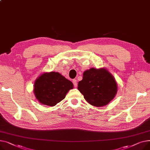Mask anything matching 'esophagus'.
I'll use <instances>...</instances> for the list:
<instances>
[{"instance_id":"esophagus-1","label":"esophagus","mask_w":150,"mask_h":150,"mask_svg":"<svg viewBox=\"0 0 150 150\" xmlns=\"http://www.w3.org/2000/svg\"><path fill=\"white\" fill-rule=\"evenodd\" d=\"M72 82H73V85H74V87H77V81L76 80V79H73Z\"/></svg>"}]
</instances>
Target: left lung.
I'll list each match as a JSON object with an SVG mask.
<instances>
[{
    "mask_svg": "<svg viewBox=\"0 0 150 150\" xmlns=\"http://www.w3.org/2000/svg\"><path fill=\"white\" fill-rule=\"evenodd\" d=\"M78 90L85 100L93 106L107 105L115 97L117 86L113 76L105 69L91 68L83 74L78 83Z\"/></svg>",
    "mask_w": 150,
    "mask_h": 150,
    "instance_id": "1",
    "label": "left lung"
}]
</instances>
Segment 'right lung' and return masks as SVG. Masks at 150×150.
<instances>
[{
	"mask_svg": "<svg viewBox=\"0 0 150 150\" xmlns=\"http://www.w3.org/2000/svg\"><path fill=\"white\" fill-rule=\"evenodd\" d=\"M34 92L42 104L53 107L62 100L68 91L73 88V83L59 73H46L34 83Z\"/></svg>",
	"mask_w": 150,
	"mask_h": 150,
	"instance_id": "1",
	"label": "right lung"
}]
</instances>
